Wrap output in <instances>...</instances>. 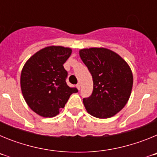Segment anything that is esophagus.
Listing matches in <instances>:
<instances>
[{
	"label": "esophagus",
	"mask_w": 157,
	"mask_h": 157,
	"mask_svg": "<svg viewBox=\"0 0 157 157\" xmlns=\"http://www.w3.org/2000/svg\"><path fill=\"white\" fill-rule=\"evenodd\" d=\"M76 87H77V89H78V90H80V88H81V85H80L79 83H78L77 85H76Z\"/></svg>",
	"instance_id": "1"
}]
</instances>
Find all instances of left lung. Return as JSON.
Instances as JSON below:
<instances>
[{"mask_svg": "<svg viewBox=\"0 0 157 157\" xmlns=\"http://www.w3.org/2000/svg\"><path fill=\"white\" fill-rule=\"evenodd\" d=\"M79 56L94 82L91 96L83 98L86 109L99 119L115 116L130 98L133 86L131 69L120 55L108 48H83Z\"/></svg>", "mask_w": 157, "mask_h": 157, "instance_id": "left-lung-1", "label": "left lung"}]
</instances>
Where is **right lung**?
<instances>
[{
	"instance_id": "add662e5",
	"label": "right lung",
	"mask_w": 157,
	"mask_h": 157,
	"mask_svg": "<svg viewBox=\"0 0 157 157\" xmlns=\"http://www.w3.org/2000/svg\"><path fill=\"white\" fill-rule=\"evenodd\" d=\"M71 48L48 46L34 54L26 62L20 76V86L28 106L42 117H54L78 90L67 85V71L63 63Z\"/></svg>"
}]
</instances>
